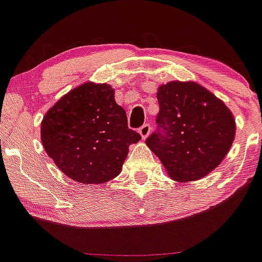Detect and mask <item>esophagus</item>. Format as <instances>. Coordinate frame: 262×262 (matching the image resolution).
Segmentation results:
<instances>
[{"instance_id":"esophagus-1","label":"esophagus","mask_w":262,"mask_h":262,"mask_svg":"<svg viewBox=\"0 0 262 262\" xmlns=\"http://www.w3.org/2000/svg\"><path fill=\"white\" fill-rule=\"evenodd\" d=\"M139 134H141L142 136V138L143 139H146L148 136H149V133H150V125L149 124H143V125L141 126V128H139Z\"/></svg>"}]
</instances>
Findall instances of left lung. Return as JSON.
<instances>
[{
  "label": "left lung",
  "instance_id": "8db88e82",
  "mask_svg": "<svg viewBox=\"0 0 262 262\" xmlns=\"http://www.w3.org/2000/svg\"><path fill=\"white\" fill-rule=\"evenodd\" d=\"M157 132L146 143L171 179L199 180L223 161L236 136L233 114L196 82L171 81L157 91Z\"/></svg>",
  "mask_w": 262,
  "mask_h": 262
}]
</instances>
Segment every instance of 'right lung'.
Returning a JSON list of instances; mask_svg holds the SVG:
<instances>
[{
	"mask_svg": "<svg viewBox=\"0 0 262 262\" xmlns=\"http://www.w3.org/2000/svg\"><path fill=\"white\" fill-rule=\"evenodd\" d=\"M41 143L57 167L81 184L120 173L129 146L141 141L107 83L86 82L60 97L41 121Z\"/></svg>",
	"mask_w": 262,
	"mask_h": 262,
	"instance_id": "right-lung-1",
	"label": "right lung"
}]
</instances>
